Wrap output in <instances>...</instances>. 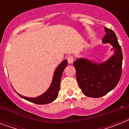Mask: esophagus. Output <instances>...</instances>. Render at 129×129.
<instances>
[{"instance_id":"34e87169","label":"esophagus","mask_w":129,"mask_h":129,"mask_svg":"<svg viewBox=\"0 0 129 129\" xmlns=\"http://www.w3.org/2000/svg\"><path fill=\"white\" fill-rule=\"evenodd\" d=\"M67 61L69 64H72L74 62V57L72 55H69L67 57Z\"/></svg>"}]
</instances>
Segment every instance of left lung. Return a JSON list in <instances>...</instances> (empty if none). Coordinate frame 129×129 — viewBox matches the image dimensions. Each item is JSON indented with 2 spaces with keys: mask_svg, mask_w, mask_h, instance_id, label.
I'll list each match as a JSON object with an SVG mask.
<instances>
[{
  "mask_svg": "<svg viewBox=\"0 0 129 129\" xmlns=\"http://www.w3.org/2000/svg\"><path fill=\"white\" fill-rule=\"evenodd\" d=\"M106 34L102 43L113 46L114 54L108 60L97 63L85 58L74 62L79 88L84 95L90 98H100L113 90L120 79L122 70L121 48L114 31L105 28Z\"/></svg>",
  "mask_w": 129,
  "mask_h": 129,
  "instance_id": "8db88e82",
  "label": "left lung"
}]
</instances>
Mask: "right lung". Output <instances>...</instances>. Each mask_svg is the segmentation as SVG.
<instances>
[{
  "label": "right lung",
  "mask_w": 129,
  "mask_h": 129,
  "mask_svg": "<svg viewBox=\"0 0 129 129\" xmlns=\"http://www.w3.org/2000/svg\"><path fill=\"white\" fill-rule=\"evenodd\" d=\"M67 64H68V61L67 59H65L57 67L53 73V79H52L50 86L44 94L38 97H36V98L25 97L17 93L18 95L21 97L22 98L24 99L29 102L38 105L48 104V103H51L55 100L57 98L59 89H60V83H61L62 72L67 66Z\"/></svg>",
  "instance_id": "right-lung-1"
}]
</instances>
